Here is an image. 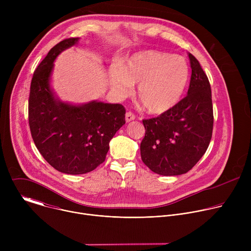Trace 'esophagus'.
Masks as SVG:
<instances>
[{
    "label": "esophagus",
    "instance_id": "1",
    "mask_svg": "<svg viewBox=\"0 0 251 251\" xmlns=\"http://www.w3.org/2000/svg\"><path fill=\"white\" fill-rule=\"evenodd\" d=\"M135 118H136V116H135L132 112H127L126 115H125V120H126V122L133 121V120H135Z\"/></svg>",
    "mask_w": 251,
    "mask_h": 251
}]
</instances>
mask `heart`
Returning a JSON list of instances; mask_svg holds the SVG:
<instances>
[{
  "label": "heart",
  "instance_id": "obj_1",
  "mask_svg": "<svg viewBox=\"0 0 251 251\" xmlns=\"http://www.w3.org/2000/svg\"><path fill=\"white\" fill-rule=\"evenodd\" d=\"M189 78L185 58L155 50L137 53L123 66L112 65L108 71L109 85L116 97L131 95L134 84H139V99L152 113L168 111L180 102Z\"/></svg>",
  "mask_w": 251,
  "mask_h": 251
}]
</instances>
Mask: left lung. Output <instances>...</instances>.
I'll list each match as a JSON object with an SVG mask.
<instances>
[{
	"instance_id": "8db88e82",
	"label": "left lung",
	"mask_w": 251,
	"mask_h": 251,
	"mask_svg": "<svg viewBox=\"0 0 251 251\" xmlns=\"http://www.w3.org/2000/svg\"><path fill=\"white\" fill-rule=\"evenodd\" d=\"M192 75L188 95L170 110L143 120L141 158L162 176L189 172L205 153L212 135L213 112L208 78L198 59L189 53Z\"/></svg>"
}]
</instances>
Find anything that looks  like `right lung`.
I'll list each match as a JSON object with an SVG mask.
<instances>
[{"label":"right lung","mask_w":251,"mask_h":251,"mask_svg":"<svg viewBox=\"0 0 251 251\" xmlns=\"http://www.w3.org/2000/svg\"><path fill=\"white\" fill-rule=\"evenodd\" d=\"M79 38L54 46L35 69L28 98V124L35 146L55 170L86 174L105 161L109 142L125 124L121 104L90 101L75 105L60 101L51 88L54 60Z\"/></svg>","instance_id":"right-lung-1"}]
</instances>
